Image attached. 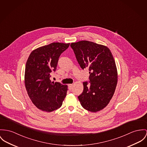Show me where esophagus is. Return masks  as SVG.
<instances>
[{"label":"esophagus","instance_id":"1","mask_svg":"<svg viewBox=\"0 0 147 147\" xmlns=\"http://www.w3.org/2000/svg\"><path fill=\"white\" fill-rule=\"evenodd\" d=\"M72 87H73V84H68V88H69V90H70L72 88Z\"/></svg>","mask_w":147,"mask_h":147}]
</instances>
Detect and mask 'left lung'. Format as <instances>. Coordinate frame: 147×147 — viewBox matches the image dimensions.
<instances>
[{
	"label": "left lung",
	"instance_id": "1",
	"mask_svg": "<svg viewBox=\"0 0 147 147\" xmlns=\"http://www.w3.org/2000/svg\"><path fill=\"white\" fill-rule=\"evenodd\" d=\"M70 46L80 67L90 71V81L83 83L79 102L89 111H99L109 104L117 85V71L113 54L107 47L88 41L71 43Z\"/></svg>",
	"mask_w": 147,
	"mask_h": 147
}]
</instances>
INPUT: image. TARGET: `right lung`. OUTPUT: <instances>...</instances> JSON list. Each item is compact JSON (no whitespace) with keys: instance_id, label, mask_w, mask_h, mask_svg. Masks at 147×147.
Segmentation results:
<instances>
[{"instance_id":"obj_1","label":"right lung","mask_w":147,"mask_h":147,"mask_svg":"<svg viewBox=\"0 0 147 147\" xmlns=\"http://www.w3.org/2000/svg\"><path fill=\"white\" fill-rule=\"evenodd\" d=\"M70 44L54 42L30 54L26 64L24 84L28 95L38 109L51 112L60 108L67 95V85L50 79L55 71L59 57Z\"/></svg>"}]
</instances>
